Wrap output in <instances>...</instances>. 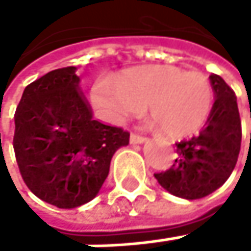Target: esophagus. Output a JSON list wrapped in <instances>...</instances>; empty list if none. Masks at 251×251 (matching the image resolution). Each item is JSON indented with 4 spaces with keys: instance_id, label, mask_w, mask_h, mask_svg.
Returning a JSON list of instances; mask_svg holds the SVG:
<instances>
[{
    "instance_id": "1",
    "label": "esophagus",
    "mask_w": 251,
    "mask_h": 251,
    "mask_svg": "<svg viewBox=\"0 0 251 251\" xmlns=\"http://www.w3.org/2000/svg\"><path fill=\"white\" fill-rule=\"evenodd\" d=\"M129 141H131V144H143V143L148 141V138L146 137H141V135H137V134H131Z\"/></svg>"
}]
</instances>
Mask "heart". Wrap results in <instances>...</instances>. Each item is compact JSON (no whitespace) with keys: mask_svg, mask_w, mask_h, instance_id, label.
Masks as SVG:
<instances>
[{"mask_svg":"<svg viewBox=\"0 0 251 251\" xmlns=\"http://www.w3.org/2000/svg\"><path fill=\"white\" fill-rule=\"evenodd\" d=\"M90 99L99 117L113 125L138 117L149 107L151 120L164 135L182 138L208 122L214 92L201 72L164 64L128 69L114 82L99 79Z\"/></svg>","mask_w":251,"mask_h":251,"instance_id":"heart-1","label":"heart"}]
</instances>
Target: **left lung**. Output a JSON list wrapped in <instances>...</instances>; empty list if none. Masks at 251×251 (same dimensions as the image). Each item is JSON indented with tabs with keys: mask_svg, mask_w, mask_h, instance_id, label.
<instances>
[{
	"mask_svg": "<svg viewBox=\"0 0 251 251\" xmlns=\"http://www.w3.org/2000/svg\"><path fill=\"white\" fill-rule=\"evenodd\" d=\"M215 102L206 128L176 144L177 156L166 172L155 173L158 184L176 197L196 200L218 190L232 175L241 149V119L236 96L225 79L209 76Z\"/></svg>",
	"mask_w": 251,
	"mask_h": 251,
	"instance_id": "1",
	"label": "left lung"
}]
</instances>
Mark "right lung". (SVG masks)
I'll return each mask as SVG.
<instances>
[{"mask_svg":"<svg viewBox=\"0 0 251 251\" xmlns=\"http://www.w3.org/2000/svg\"><path fill=\"white\" fill-rule=\"evenodd\" d=\"M128 143L126 131L93 119L75 66L26 85L15 113L13 148L22 179L33 194L61 209L95 199L113 155Z\"/></svg>","mask_w":251,"mask_h":251,"instance_id":"add662e5","label":"right lung"}]
</instances>
